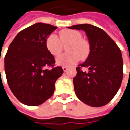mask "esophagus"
<instances>
[{
  "mask_svg": "<svg viewBox=\"0 0 130 130\" xmlns=\"http://www.w3.org/2000/svg\"><path fill=\"white\" fill-rule=\"evenodd\" d=\"M62 69H63V71H64V72H66V71H67V70H68V68L66 67H62Z\"/></svg>",
  "mask_w": 130,
  "mask_h": 130,
  "instance_id": "esophagus-1",
  "label": "esophagus"
}]
</instances>
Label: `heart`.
Instances as JSON below:
<instances>
[{
	"label": "heart",
	"instance_id": "1",
	"mask_svg": "<svg viewBox=\"0 0 130 130\" xmlns=\"http://www.w3.org/2000/svg\"><path fill=\"white\" fill-rule=\"evenodd\" d=\"M62 44L67 45L68 54H61L56 59V63L61 67H69L76 63L80 59H84L88 55L90 48L82 35L77 31L63 29L59 32V39L54 34L46 37L45 45L51 54L56 56L61 52Z\"/></svg>",
	"mask_w": 130,
	"mask_h": 130
}]
</instances>
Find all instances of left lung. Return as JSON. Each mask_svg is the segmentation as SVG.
<instances>
[{
  "label": "left lung",
  "mask_w": 130,
  "mask_h": 130,
  "mask_svg": "<svg viewBox=\"0 0 130 130\" xmlns=\"http://www.w3.org/2000/svg\"><path fill=\"white\" fill-rule=\"evenodd\" d=\"M68 28L84 30L90 44L87 59L76 67L74 91L78 98L92 107L108 104L118 93L123 76L120 50L103 29L90 24L76 25ZM89 69L88 72L80 70Z\"/></svg>",
  "instance_id": "8db88e82"
}]
</instances>
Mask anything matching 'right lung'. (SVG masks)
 <instances>
[{"mask_svg": "<svg viewBox=\"0 0 130 130\" xmlns=\"http://www.w3.org/2000/svg\"><path fill=\"white\" fill-rule=\"evenodd\" d=\"M57 27L42 22L29 26L16 35L5 56V72L12 93L22 103L42 104L53 95L55 82L63 71L51 69L55 60L45 45L47 37Z\"/></svg>", "mask_w": 130, "mask_h": 130, "instance_id": "1", "label": "right lung"}]
</instances>
